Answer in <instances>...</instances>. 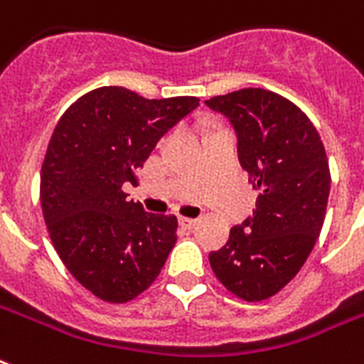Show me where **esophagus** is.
<instances>
[{
    "mask_svg": "<svg viewBox=\"0 0 364 364\" xmlns=\"http://www.w3.org/2000/svg\"><path fill=\"white\" fill-rule=\"evenodd\" d=\"M198 223V219H193V218H185V215H181L179 218V225L185 227V229H193L194 225Z\"/></svg>",
    "mask_w": 364,
    "mask_h": 364,
    "instance_id": "esophagus-1",
    "label": "esophagus"
}]
</instances>
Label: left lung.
<instances>
[{
  "instance_id": "8db88e82",
  "label": "left lung",
  "mask_w": 364,
  "mask_h": 364,
  "mask_svg": "<svg viewBox=\"0 0 364 364\" xmlns=\"http://www.w3.org/2000/svg\"><path fill=\"white\" fill-rule=\"evenodd\" d=\"M206 105L237 129L238 158L259 191L254 215L210 254L218 281L244 301L279 294L304 267L323 229L330 168L321 135L292 101L262 87Z\"/></svg>"
}]
</instances>
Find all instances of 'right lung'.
Returning <instances> with one entry per match:
<instances>
[{
  "instance_id": "right-lung-1",
  "label": "right lung",
  "mask_w": 364,
  "mask_h": 364,
  "mask_svg": "<svg viewBox=\"0 0 364 364\" xmlns=\"http://www.w3.org/2000/svg\"><path fill=\"white\" fill-rule=\"evenodd\" d=\"M198 102L107 85L72 102L55 126L41 164V212L60 262L102 301L145 292L176 246V215L146 213L122 187L137 181L160 137Z\"/></svg>"
}]
</instances>
